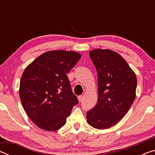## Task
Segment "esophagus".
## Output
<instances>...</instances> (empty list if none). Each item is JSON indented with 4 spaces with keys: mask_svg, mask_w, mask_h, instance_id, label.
Returning a JSON list of instances; mask_svg holds the SVG:
<instances>
[{
    "mask_svg": "<svg viewBox=\"0 0 155 155\" xmlns=\"http://www.w3.org/2000/svg\"><path fill=\"white\" fill-rule=\"evenodd\" d=\"M78 101H79V102L83 101V96L82 95L78 96Z\"/></svg>",
    "mask_w": 155,
    "mask_h": 155,
    "instance_id": "1",
    "label": "esophagus"
}]
</instances>
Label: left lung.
<instances>
[{"mask_svg": "<svg viewBox=\"0 0 155 155\" xmlns=\"http://www.w3.org/2000/svg\"><path fill=\"white\" fill-rule=\"evenodd\" d=\"M90 56L98 73V102L87 112V121L97 129L116 124L135 98L137 78L127 62L116 52L95 49Z\"/></svg>", "mask_w": 155, "mask_h": 155, "instance_id": "obj_1", "label": "left lung"}]
</instances>
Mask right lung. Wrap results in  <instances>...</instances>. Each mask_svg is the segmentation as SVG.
Instances as JSON below:
<instances>
[{
    "mask_svg": "<svg viewBox=\"0 0 155 155\" xmlns=\"http://www.w3.org/2000/svg\"><path fill=\"white\" fill-rule=\"evenodd\" d=\"M81 55L77 52L51 51L41 54L25 68L19 94L25 111L39 128H61L78 101L67 73Z\"/></svg>",
    "mask_w": 155,
    "mask_h": 155,
    "instance_id": "1",
    "label": "right lung"
}]
</instances>
